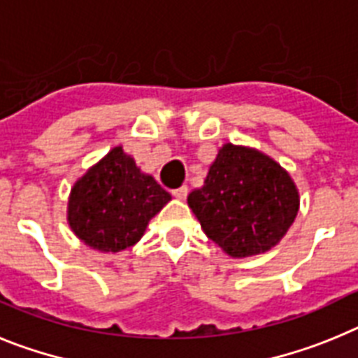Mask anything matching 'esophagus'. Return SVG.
<instances>
[{
	"label": "esophagus",
	"instance_id": "34e87169",
	"mask_svg": "<svg viewBox=\"0 0 358 358\" xmlns=\"http://www.w3.org/2000/svg\"><path fill=\"white\" fill-rule=\"evenodd\" d=\"M187 194H189L187 185H182V187H178L173 191V196L178 198V200H185V198H187Z\"/></svg>",
	"mask_w": 358,
	"mask_h": 358
}]
</instances>
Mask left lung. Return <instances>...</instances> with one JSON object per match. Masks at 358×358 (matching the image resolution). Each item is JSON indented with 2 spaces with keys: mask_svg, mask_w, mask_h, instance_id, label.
Masks as SVG:
<instances>
[{
  "mask_svg": "<svg viewBox=\"0 0 358 358\" xmlns=\"http://www.w3.org/2000/svg\"><path fill=\"white\" fill-rule=\"evenodd\" d=\"M189 207L205 234L232 257L266 252L287 234L299 210L288 173L266 155L225 144Z\"/></svg>",
  "mask_w": 358,
  "mask_h": 358,
  "instance_id": "8db88e82",
  "label": "left lung"
}]
</instances>
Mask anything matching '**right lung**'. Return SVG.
Returning <instances> with one entry per match:
<instances>
[{
	"label": "right lung",
	"instance_id": "1",
	"mask_svg": "<svg viewBox=\"0 0 358 358\" xmlns=\"http://www.w3.org/2000/svg\"><path fill=\"white\" fill-rule=\"evenodd\" d=\"M171 194L142 175L122 148H113L73 185L68 201L71 231L88 247L119 252L142 238Z\"/></svg>",
	"mask_w": 358,
	"mask_h": 358
}]
</instances>
